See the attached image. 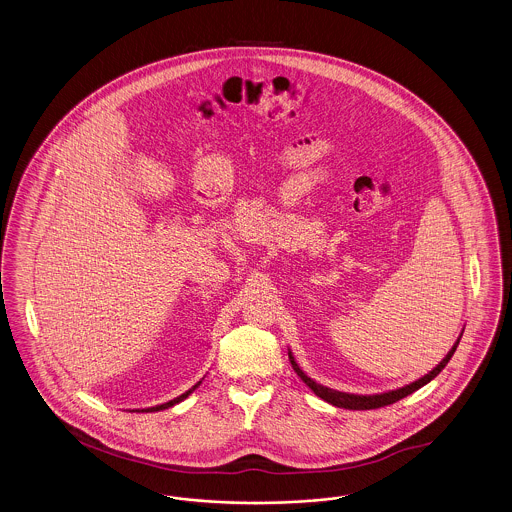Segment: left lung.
Returning a JSON list of instances; mask_svg holds the SVG:
<instances>
[{
	"instance_id": "obj_1",
	"label": "left lung",
	"mask_w": 512,
	"mask_h": 512,
	"mask_svg": "<svg viewBox=\"0 0 512 512\" xmlns=\"http://www.w3.org/2000/svg\"><path fill=\"white\" fill-rule=\"evenodd\" d=\"M461 339V337H459ZM459 339H457V343L453 345L450 352H448V356L436 366V368L432 369L430 373H427L425 377H421L419 381H415V383H411L408 387H402V389L398 390H390V392H385V394H373V396H356V394H345V392H337V390L326 389V387H322V385H318V383H314L310 377H307L301 368L295 364V360H293V356H291V352H289V360H291V366L295 369V373L307 383L308 387L312 389V392L316 394V396H320L322 400H326L328 404H333V406H337V408H345V409H377L383 408V406H389V404H394V402H398V400H402V398H406L408 394L411 392H415V390L421 389V387H425L427 383H430L442 369L446 368V364L450 362L451 356H453V352H455V348L459 345Z\"/></svg>"
}]
</instances>
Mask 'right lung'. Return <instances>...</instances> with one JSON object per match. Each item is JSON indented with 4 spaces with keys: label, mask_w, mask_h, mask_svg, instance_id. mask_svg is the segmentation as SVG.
<instances>
[{
    "label": "right lung",
    "mask_w": 512,
    "mask_h": 512,
    "mask_svg": "<svg viewBox=\"0 0 512 512\" xmlns=\"http://www.w3.org/2000/svg\"><path fill=\"white\" fill-rule=\"evenodd\" d=\"M198 387H200V383H198V385H194V387H192V389L186 390V392H184V394H181V396H177V398H173V400H171V402H167V404H162V406H156V408L143 409V411H160V409L171 408V406H175V404H179V402H183L184 398H186V396H188V394H190V392H192V390L198 389Z\"/></svg>",
    "instance_id": "right-lung-1"
}]
</instances>
